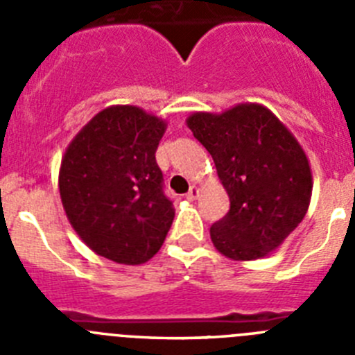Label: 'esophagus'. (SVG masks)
<instances>
[{
	"mask_svg": "<svg viewBox=\"0 0 355 355\" xmlns=\"http://www.w3.org/2000/svg\"><path fill=\"white\" fill-rule=\"evenodd\" d=\"M197 196H199V188H197L196 184H192V187H190V190H188V193H187V199L193 200V199H197Z\"/></svg>",
	"mask_w": 355,
	"mask_h": 355,
	"instance_id": "34e87169",
	"label": "esophagus"
}]
</instances>
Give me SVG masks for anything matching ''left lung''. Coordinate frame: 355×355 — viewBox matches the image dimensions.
Wrapping results in <instances>:
<instances>
[{"label": "left lung", "mask_w": 355, "mask_h": 355, "mask_svg": "<svg viewBox=\"0 0 355 355\" xmlns=\"http://www.w3.org/2000/svg\"><path fill=\"white\" fill-rule=\"evenodd\" d=\"M187 124L211 155L231 202L209 227L216 250L249 261L277 249L311 200V168L293 135L261 105L200 112Z\"/></svg>", "instance_id": "8db88e82"}]
</instances>
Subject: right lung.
I'll list each match as a JSON object with an SVG mask.
<instances>
[{"mask_svg":"<svg viewBox=\"0 0 355 355\" xmlns=\"http://www.w3.org/2000/svg\"><path fill=\"white\" fill-rule=\"evenodd\" d=\"M165 122L137 106H110L76 135L62 159L67 218L96 254L140 265L163 245L172 200L163 192L156 149Z\"/></svg>","mask_w":355,"mask_h":355,"instance_id":"right-lung-1","label":"right lung"}]
</instances>
